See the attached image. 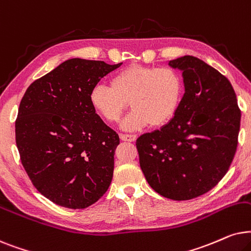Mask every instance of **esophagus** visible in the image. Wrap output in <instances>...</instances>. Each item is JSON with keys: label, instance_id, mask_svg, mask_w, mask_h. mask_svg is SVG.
Segmentation results:
<instances>
[{"label": "esophagus", "instance_id": "esophagus-1", "mask_svg": "<svg viewBox=\"0 0 251 251\" xmlns=\"http://www.w3.org/2000/svg\"><path fill=\"white\" fill-rule=\"evenodd\" d=\"M120 139H122L123 141L133 142L136 140V135H134V134H120Z\"/></svg>", "mask_w": 251, "mask_h": 251}]
</instances>
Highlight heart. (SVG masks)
Here are the masks:
<instances>
[{
	"label": "heart",
	"mask_w": 251,
	"mask_h": 251,
	"mask_svg": "<svg viewBox=\"0 0 251 251\" xmlns=\"http://www.w3.org/2000/svg\"><path fill=\"white\" fill-rule=\"evenodd\" d=\"M182 79L176 70L163 66L129 65L111 78V86L96 85L91 103L105 122L118 123L129 105L133 110L124 120L127 129L164 126L178 111Z\"/></svg>",
	"instance_id": "heart-1"
}]
</instances>
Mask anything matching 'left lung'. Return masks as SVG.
Masks as SVG:
<instances>
[{"instance_id": "8db88e82", "label": "left lung", "mask_w": 251, "mask_h": 251, "mask_svg": "<svg viewBox=\"0 0 251 251\" xmlns=\"http://www.w3.org/2000/svg\"><path fill=\"white\" fill-rule=\"evenodd\" d=\"M182 71L185 94L160 129L136 140L150 187L166 199L187 201L211 190L234 158L241 110L229 80L194 56L170 61Z\"/></svg>"}]
</instances>
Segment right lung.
<instances>
[{"instance_id":"obj_1","label":"right lung","mask_w":251,"mask_h":251,"mask_svg":"<svg viewBox=\"0 0 251 251\" xmlns=\"http://www.w3.org/2000/svg\"><path fill=\"white\" fill-rule=\"evenodd\" d=\"M122 65L68 59L26 89L16 119V145L33 186L69 209L104 195L113 176L119 136L91 103L103 76Z\"/></svg>"}]
</instances>
